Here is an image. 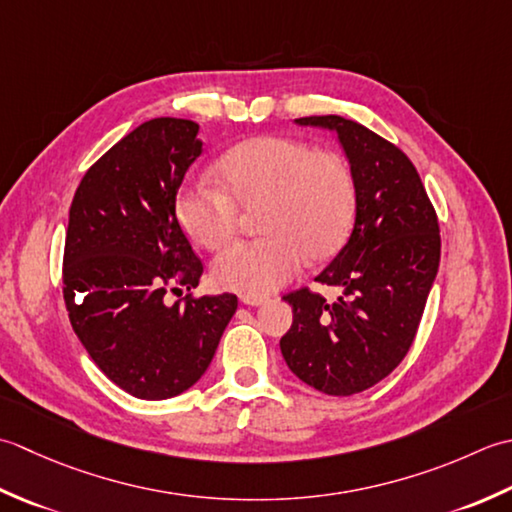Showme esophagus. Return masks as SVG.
Here are the masks:
<instances>
[{
	"label": "esophagus",
	"mask_w": 512,
	"mask_h": 512,
	"mask_svg": "<svg viewBox=\"0 0 512 512\" xmlns=\"http://www.w3.org/2000/svg\"><path fill=\"white\" fill-rule=\"evenodd\" d=\"M267 300H269L267 296H241L243 305H249V307H260V305H265Z\"/></svg>",
	"instance_id": "1"
}]
</instances>
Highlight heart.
<instances>
[{"label":"heart","mask_w":512,"mask_h":512,"mask_svg":"<svg viewBox=\"0 0 512 512\" xmlns=\"http://www.w3.org/2000/svg\"><path fill=\"white\" fill-rule=\"evenodd\" d=\"M223 187L190 181L179 187L174 216L190 241L223 247L234 236L241 210H258V232L218 254V287L265 296L287 285L311 260L336 254L356 218L358 187L349 163L307 141L256 137L234 145L216 163Z\"/></svg>","instance_id":"heart-1"}]
</instances>
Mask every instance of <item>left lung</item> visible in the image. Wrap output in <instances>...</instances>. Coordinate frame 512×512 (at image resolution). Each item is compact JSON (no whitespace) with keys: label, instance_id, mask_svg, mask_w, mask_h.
Here are the masks:
<instances>
[{"label":"left lung","instance_id":"left-lung-1","mask_svg":"<svg viewBox=\"0 0 512 512\" xmlns=\"http://www.w3.org/2000/svg\"><path fill=\"white\" fill-rule=\"evenodd\" d=\"M296 123L338 134L358 205L347 245L316 278L342 296L329 305L309 289L287 294L294 322L280 351L309 387L353 395L387 378L409 353L440 267V225L398 145L338 114Z\"/></svg>","mask_w":512,"mask_h":512}]
</instances>
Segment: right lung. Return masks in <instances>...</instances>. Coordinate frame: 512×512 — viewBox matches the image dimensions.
Segmentation results:
<instances>
[{
    "instance_id": "right-lung-1",
    "label": "right lung",
    "mask_w": 512,
    "mask_h": 512,
    "mask_svg": "<svg viewBox=\"0 0 512 512\" xmlns=\"http://www.w3.org/2000/svg\"><path fill=\"white\" fill-rule=\"evenodd\" d=\"M196 134L187 119L141 123L92 165L70 205V325L97 367L141 400H168L201 380L238 307L234 294L165 302L172 285L192 289L203 274L174 216L183 176L203 152Z\"/></svg>"
}]
</instances>
